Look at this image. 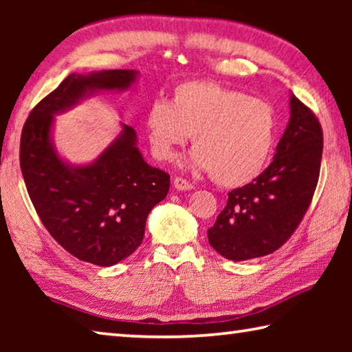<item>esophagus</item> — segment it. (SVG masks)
Segmentation results:
<instances>
[{
  "label": "esophagus",
  "instance_id": "1",
  "mask_svg": "<svg viewBox=\"0 0 352 352\" xmlns=\"http://www.w3.org/2000/svg\"><path fill=\"white\" fill-rule=\"evenodd\" d=\"M174 188H175L177 190H189V189H192L194 186L186 180V178L175 177V178H174Z\"/></svg>",
  "mask_w": 352,
  "mask_h": 352
}]
</instances>
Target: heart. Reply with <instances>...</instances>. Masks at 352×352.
<instances>
[{
  "label": "heart",
  "mask_w": 352,
  "mask_h": 352,
  "mask_svg": "<svg viewBox=\"0 0 352 352\" xmlns=\"http://www.w3.org/2000/svg\"><path fill=\"white\" fill-rule=\"evenodd\" d=\"M144 124L155 158L174 160L192 135L190 168L212 172L228 188L253 182L264 170L276 133L269 102L210 80L180 83L169 102L152 100Z\"/></svg>",
  "instance_id": "heart-1"
}]
</instances>
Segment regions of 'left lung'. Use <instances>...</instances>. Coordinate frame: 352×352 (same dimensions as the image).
<instances>
[{
  "label": "left lung",
  "mask_w": 352,
  "mask_h": 352,
  "mask_svg": "<svg viewBox=\"0 0 352 352\" xmlns=\"http://www.w3.org/2000/svg\"><path fill=\"white\" fill-rule=\"evenodd\" d=\"M323 130L314 111L290 96V119L259 177L233 189L210 230V245L230 261L270 254L294 234L317 188Z\"/></svg>",
  "instance_id": "obj_1"
}]
</instances>
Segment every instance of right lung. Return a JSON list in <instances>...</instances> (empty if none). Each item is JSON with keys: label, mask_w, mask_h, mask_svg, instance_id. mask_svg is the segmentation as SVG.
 Returning <instances> with one entry per match:
<instances>
[{"label": "right lung", "mask_w": 352, "mask_h": 352, "mask_svg": "<svg viewBox=\"0 0 352 352\" xmlns=\"http://www.w3.org/2000/svg\"><path fill=\"white\" fill-rule=\"evenodd\" d=\"M136 77L135 69L69 74L34 107L21 132L20 168L40 220L68 253L99 267L141 245L148 212L168 195L170 177L144 162L126 124L93 163H65L52 144V122L94 93L127 90Z\"/></svg>", "instance_id": "add662e5"}]
</instances>
